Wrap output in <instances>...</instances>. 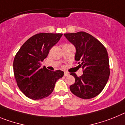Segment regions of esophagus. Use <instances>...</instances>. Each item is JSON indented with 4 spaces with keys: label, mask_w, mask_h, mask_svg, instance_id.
Masks as SVG:
<instances>
[{
    "label": "esophagus",
    "mask_w": 125,
    "mask_h": 125,
    "mask_svg": "<svg viewBox=\"0 0 125 125\" xmlns=\"http://www.w3.org/2000/svg\"><path fill=\"white\" fill-rule=\"evenodd\" d=\"M69 75V73L68 72H65L64 73V77H66V76H68Z\"/></svg>",
    "instance_id": "1"
}]
</instances>
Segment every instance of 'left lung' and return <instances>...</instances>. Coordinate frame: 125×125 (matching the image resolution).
<instances>
[{"instance_id": "obj_1", "label": "left lung", "mask_w": 125, "mask_h": 125, "mask_svg": "<svg viewBox=\"0 0 125 125\" xmlns=\"http://www.w3.org/2000/svg\"><path fill=\"white\" fill-rule=\"evenodd\" d=\"M65 36L75 46V60L82 67L83 74L75 79L70 90L76 96L83 99L93 98L101 93L110 74L109 58L104 46L99 40L83 31L66 33Z\"/></svg>"}]
</instances>
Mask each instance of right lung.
<instances>
[{
    "mask_svg": "<svg viewBox=\"0 0 125 125\" xmlns=\"http://www.w3.org/2000/svg\"><path fill=\"white\" fill-rule=\"evenodd\" d=\"M62 35L36 34L28 39L16 53L13 62L14 75L19 89L29 98L39 100L48 97L53 91L56 81L63 76L62 70L50 71L41 67V62Z\"/></svg>",
    "mask_w": 125,
    "mask_h": 125,
    "instance_id": "1",
    "label": "right lung"
}]
</instances>
